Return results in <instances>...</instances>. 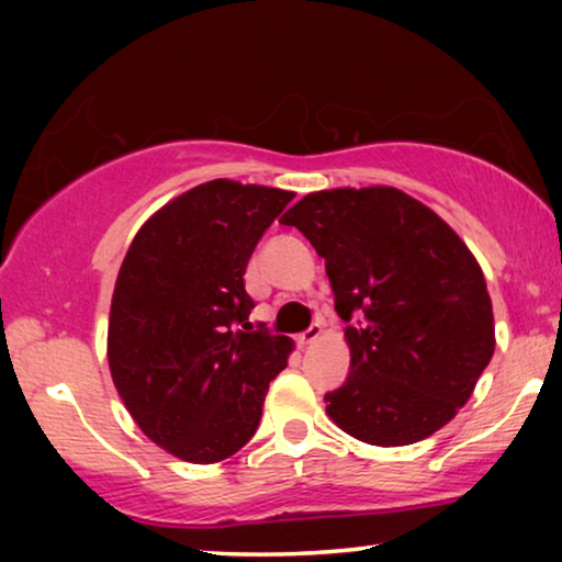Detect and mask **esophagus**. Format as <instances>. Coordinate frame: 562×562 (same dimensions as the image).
Instances as JSON below:
<instances>
[{
    "label": "esophagus",
    "mask_w": 562,
    "mask_h": 562,
    "mask_svg": "<svg viewBox=\"0 0 562 562\" xmlns=\"http://www.w3.org/2000/svg\"><path fill=\"white\" fill-rule=\"evenodd\" d=\"M322 337V325L317 322V325H312L310 329H306L304 335H299V345H302V348H306V345H312V342H317Z\"/></svg>",
    "instance_id": "esophagus-1"
}]
</instances>
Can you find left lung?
<instances>
[{
    "mask_svg": "<svg viewBox=\"0 0 562 562\" xmlns=\"http://www.w3.org/2000/svg\"><path fill=\"white\" fill-rule=\"evenodd\" d=\"M325 258L350 375L325 396L342 432L379 448L435 435L494 356L483 271L448 222L394 187L306 194L281 217Z\"/></svg>",
    "mask_w": 562,
    "mask_h": 562,
    "instance_id": "obj_1",
    "label": "left lung"
}]
</instances>
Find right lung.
Masks as SVG:
<instances>
[{
	"label": "right lung",
	"mask_w": 562,
	"mask_h": 562,
	"mask_svg": "<svg viewBox=\"0 0 562 562\" xmlns=\"http://www.w3.org/2000/svg\"><path fill=\"white\" fill-rule=\"evenodd\" d=\"M294 194L214 179L137 229L106 333L114 389L137 427L187 463L235 456L256 435L268 383L294 342L252 329L245 268Z\"/></svg>",
	"instance_id": "1"
}]
</instances>
